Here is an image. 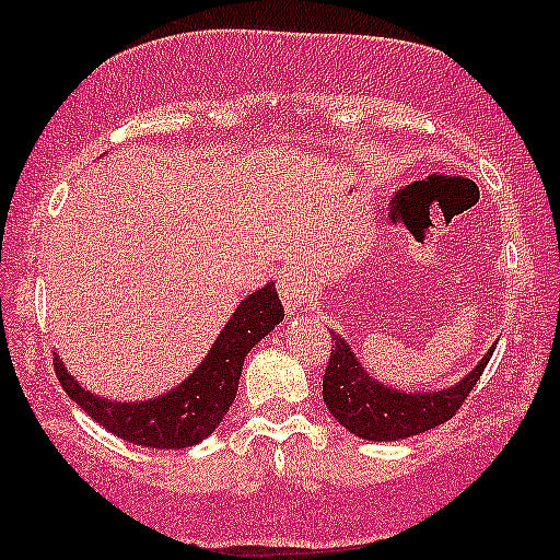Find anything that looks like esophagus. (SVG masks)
I'll return each instance as SVG.
<instances>
[{
  "mask_svg": "<svg viewBox=\"0 0 560 560\" xmlns=\"http://www.w3.org/2000/svg\"><path fill=\"white\" fill-rule=\"evenodd\" d=\"M278 290H280L282 303H285L288 314H295V311H301L303 301H306L308 295L306 275L298 270V267H288V270H282L278 275Z\"/></svg>",
  "mask_w": 560,
  "mask_h": 560,
  "instance_id": "obj_1",
  "label": "esophagus"
}]
</instances>
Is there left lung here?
I'll return each mask as SVG.
<instances>
[{
	"instance_id": "1",
	"label": "left lung",
	"mask_w": 560,
	"mask_h": 560,
	"mask_svg": "<svg viewBox=\"0 0 560 560\" xmlns=\"http://www.w3.org/2000/svg\"><path fill=\"white\" fill-rule=\"evenodd\" d=\"M331 339L334 350L324 373V401L347 432L370 442L406 440L445 424L474 390L493 354L491 347L481 362L450 388L401 390L370 375L342 334L331 331Z\"/></svg>"
}]
</instances>
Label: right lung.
Masks as SVG:
<instances>
[{
  "mask_svg": "<svg viewBox=\"0 0 560 560\" xmlns=\"http://www.w3.org/2000/svg\"><path fill=\"white\" fill-rule=\"evenodd\" d=\"M282 318L285 308L278 290L275 282H267L238 303L206 358L179 386L147 401H113L92 394L69 373L58 354L54 358L56 377L71 401L115 438L156 450L192 447L213 434L226 417L236 398L244 358Z\"/></svg>",
  "mask_w": 560,
  "mask_h": 560,
  "instance_id": "add662e5",
  "label": "right lung"
}]
</instances>
